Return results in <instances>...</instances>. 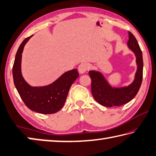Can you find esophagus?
Instances as JSON below:
<instances>
[{"instance_id":"esophagus-1","label":"esophagus","mask_w":156,"mask_h":156,"mask_svg":"<svg viewBox=\"0 0 156 156\" xmlns=\"http://www.w3.org/2000/svg\"><path fill=\"white\" fill-rule=\"evenodd\" d=\"M89 66L86 62H82L78 66V72L80 73H85L89 69Z\"/></svg>"}]
</instances>
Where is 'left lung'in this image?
Segmentation results:
<instances>
[{
  "instance_id": "1",
  "label": "left lung",
  "mask_w": 156,
  "mask_h": 156,
  "mask_svg": "<svg viewBox=\"0 0 156 156\" xmlns=\"http://www.w3.org/2000/svg\"><path fill=\"white\" fill-rule=\"evenodd\" d=\"M127 46L135 54L137 65L134 80L130 84L115 87L111 85L99 71L91 70L89 72L91 79L92 95L96 101L102 106L112 107L127 103L136 96L140 87L143 75L142 54L138 41L130 31H129Z\"/></svg>"
}]
</instances>
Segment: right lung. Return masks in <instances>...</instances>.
<instances>
[{
	"mask_svg": "<svg viewBox=\"0 0 156 156\" xmlns=\"http://www.w3.org/2000/svg\"><path fill=\"white\" fill-rule=\"evenodd\" d=\"M33 36L25 38L16 54L12 73L14 85L26 106L34 112L51 114L62 109L72 84L79 76L76 69L65 72L52 83L45 86L32 87L23 78L21 60L24 47Z\"/></svg>",
	"mask_w": 156,
	"mask_h": 156,
	"instance_id": "add662e5",
	"label": "right lung"
}]
</instances>
